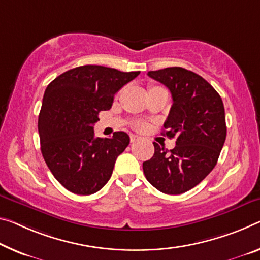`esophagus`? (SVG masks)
<instances>
[{
	"instance_id": "1",
	"label": "esophagus",
	"mask_w": 260,
	"mask_h": 260,
	"mask_svg": "<svg viewBox=\"0 0 260 260\" xmlns=\"http://www.w3.org/2000/svg\"><path fill=\"white\" fill-rule=\"evenodd\" d=\"M129 138H131V142H135V141H138V140L141 139L139 135H135V134H131Z\"/></svg>"
}]
</instances>
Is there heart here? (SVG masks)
<instances>
[{"mask_svg":"<svg viewBox=\"0 0 260 260\" xmlns=\"http://www.w3.org/2000/svg\"><path fill=\"white\" fill-rule=\"evenodd\" d=\"M138 129H140V131L145 129V125H138Z\"/></svg>","mask_w":260,"mask_h":260,"instance_id":"heart-1","label":"heart"}]
</instances>
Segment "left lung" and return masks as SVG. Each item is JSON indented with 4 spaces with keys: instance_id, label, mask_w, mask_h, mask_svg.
I'll return each mask as SVG.
<instances>
[{
    "instance_id": "obj_1",
    "label": "left lung",
    "mask_w": 260,
    "mask_h": 260,
    "mask_svg": "<svg viewBox=\"0 0 260 260\" xmlns=\"http://www.w3.org/2000/svg\"><path fill=\"white\" fill-rule=\"evenodd\" d=\"M170 90L172 104L163 135L177 138L170 151L154 142L143 162L148 182L166 194H182L206 178L219 159L226 137L224 106L205 78L182 67L148 72Z\"/></svg>"
}]
</instances>
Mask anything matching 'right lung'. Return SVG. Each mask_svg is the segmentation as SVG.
<instances>
[{
	"mask_svg": "<svg viewBox=\"0 0 260 260\" xmlns=\"http://www.w3.org/2000/svg\"><path fill=\"white\" fill-rule=\"evenodd\" d=\"M140 72L86 64L61 74L47 85L38 119L40 149L47 167L64 188L89 196L104 186L129 137L115 132L94 138L101 111L110 110L114 94Z\"/></svg>",
	"mask_w": 260,
	"mask_h": 260,
	"instance_id": "obj_1",
	"label": "right lung"
}]
</instances>
